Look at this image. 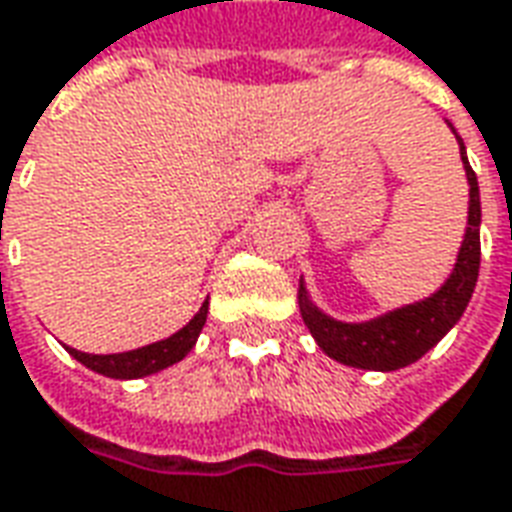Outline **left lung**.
Wrapping results in <instances>:
<instances>
[{
	"label": "left lung",
	"mask_w": 512,
	"mask_h": 512,
	"mask_svg": "<svg viewBox=\"0 0 512 512\" xmlns=\"http://www.w3.org/2000/svg\"><path fill=\"white\" fill-rule=\"evenodd\" d=\"M460 148V162L466 170L469 181V220H466V234L458 248L455 267L444 284L438 286L433 295L422 297L408 306L391 308L380 317L364 322H344L325 314L311 295H308L306 281L300 278L297 286V306L306 328L320 344V350L333 361L355 369H375V372H394L402 366L419 361L427 350H433L444 336H447L463 311L469 306L471 292L477 286L480 275V187L477 176L466 157V146L455 132V126L447 123Z\"/></svg>",
	"instance_id": "obj_1"
}]
</instances>
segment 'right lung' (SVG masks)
<instances>
[{
  "label": "right lung",
  "mask_w": 512,
  "mask_h": 512,
  "mask_svg": "<svg viewBox=\"0 0 512 512\" xmlns=\"http://www.w3.org/2000/svg\"><path fill=\"white\" fill-rule=\"evenodd\" d=\"M206 314H209V300H204V306L198 308V314L192 317L181 331H176L168 339H159L146 347H137V350H126V353H110V355H93L74 350V347H65L68 353L74 355L79 364H85L93 372H99L104 378L115 380H134L162 372L168 366L179 364L184 355L190 353L198 336L204 331Z\"/></svg>",
  "instance_id": "1"
}]
</instances>
